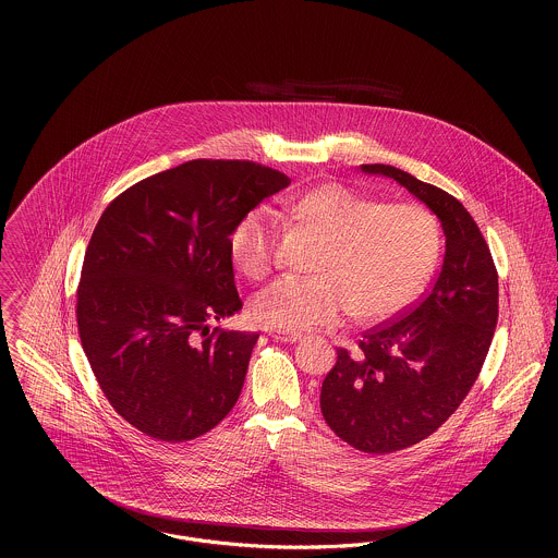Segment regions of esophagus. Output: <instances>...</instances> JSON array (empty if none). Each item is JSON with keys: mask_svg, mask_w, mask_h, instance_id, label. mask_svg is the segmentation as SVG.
Masks as SVG:
<instances>
[{"mask_svg": "<svg viewBox=\"0 0 558 558\" xmlns=\"http://www.w3.org/2000/svg\"><path fill=\"white\" fill-rule=\"evenodd\" d=\"M267 335L276 341H284V343H296L301 341V332H291V330H280V328H269Z\"/></svg>", "mask_w": 558, "mask_h": 558, "instance_id": "1", "label": "esophagus"}]
</instances>
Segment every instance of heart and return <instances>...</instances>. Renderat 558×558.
<instances>
[{
  "label": "heart",
  "mask_w": 558,
  "mask_h": 558,
  "mask_svg": "<svg viewBox=\"0 0 558 558\" xmlns=\"http://www.w3.org/2000/svg\"><path fill=\"white\" fill-rule=\"evenodd\" d=\"M292 217L319 240L316 276H282L253 299V316L280 330L332 326L353 314L385 322L425 289L437 257L439 228L430 213L408 203L378 205L343 184L299 194ZM271 213H248L230 240L232 259L251 280L276 264Z\"/></svg>",
  "instance_id": "b5f03b06"
}]
</instances>
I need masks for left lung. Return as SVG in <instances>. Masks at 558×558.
Listing matches in <instances>:
<instances>
[{
  "mask_svg": "<svg viewBox=\"0 0 558 558\" xmlns=\"http://www.w3.org/2000/svg\"><path fill=\"white\" fill-rule=\"evenodd\" d=\"M398 182L441 221L446 255L430 291L401 318L337 351L319 408L355 450L391 453L444 425L477 380L498 322V271L471 213L441 187L391 165H362Z\"/></svg>",
  "mask_w": 558,
  "mask_h": 558,
  "instance_id": "8db88e82",
  "label": "left lung"
}]
</instances>
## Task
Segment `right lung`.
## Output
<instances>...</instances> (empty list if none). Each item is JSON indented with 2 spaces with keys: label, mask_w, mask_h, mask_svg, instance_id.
Listing matches in <instances>:
<instances>
[{
  "label": "right lung",
  "mask_w": 558,
  "mask_h": 558,
  "mask_svg": "<svg viewBox=\"0 0 558 558\" xmlns=\"http://www.w3.org/2000/svg\"><path fill=\"white\" fill-rule=\"evenodd\" d=\"M289 184L251 160H187L102 213L77 289L81 345L110 405L144 435L190 441L239 401L259 335L209 322L242 307L230 236Z\"/></svg>",
  "instance_id": "1"
}]
</instances>
